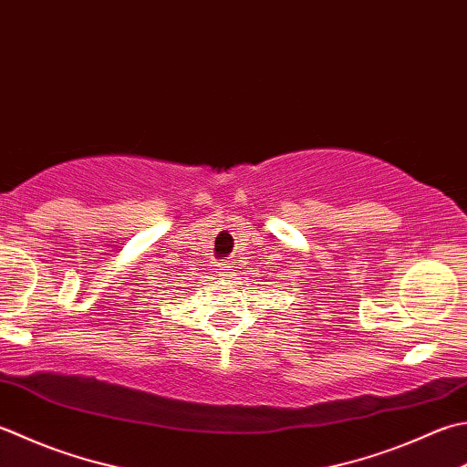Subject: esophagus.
Listing matches in <instances>:
<instances>
[{
  "label": "esophagus",
  "mask_w": 467,
  "mask_h": 467,
  "mask_svg": "<svg viewBox=\"0 0 467 467\" xmlns=\"http://www.w3.org/2000/svg\"><path fill=\"white\" fill-rule=\"evenodd\" d=\"M218 275H221L223 279H231L234 275L233 263H221V265H218Z\"/></svg>",
  "instance_id": "obj_1"
}]
</instances>
